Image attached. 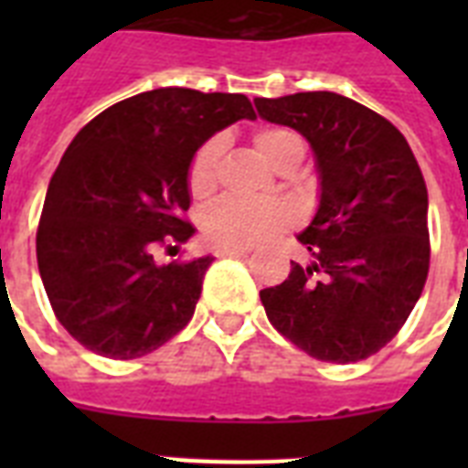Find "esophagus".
Returning a JSON list of instances; mask_svg holds the SVG:
<instances>
[{
	"instance_id": "obj_1",
	"label": "esophagus",
	"mask_w": 468,
	"mask_h": 468,
	"mask_svg": "<svg viewBox=\"0 0 468 468\" xmlns=\"http://www.w3.org/2000/svg\"><path fill=\"white\" fill-rule=\"evenodd\" d=\"M250 250L245 248H218L216 250V255L218 257H245Z\"/></svg>"
}]
</instances>
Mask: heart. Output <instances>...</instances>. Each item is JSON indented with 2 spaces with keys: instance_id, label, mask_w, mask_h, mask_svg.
Wrapping results in <instances>:
<instances>
[{
  "instance_id": "heart-1",
  "label": "heart",
  "mask_w": 468,
  "mask_h": 468,
  "mask_svg": "<svg viewBox=\"0 0 468 468\" xmlns=\"http://www.w3.org/2000/svg\"><path fill=\"white\" fill-rule=\"evenodd\" d=\"M301 138L286 128H262L255 133V148L264 160L274 165L292 143ZM223 143L218 138L204 143L191 160L189 191L194 197H208L216 186ZM293 208L284 201H250V198L223 197L213 201L201 216V230L206 240L218 248H252L271 235L282 233L293 223Z\"/></svg>"
}]
</instances>
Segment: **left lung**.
Listing matches in <instances>:
<instances>
[{
    "instance_id": "obj_1",
    "label": "left lung",
    "mask_w": 468,
    "mask_h": 468,
    "mask_svg": "<svg viewBox=\"0 0 468 468\" xmlns=\"http://www.w3.org/2000/svg\"><path fill=\"white\" fill-rule=\"evenodd\" d=\"M260 119L308 141L318 169L315 216L299 240L308 264L262 289L267 318L320 362L349 364L396 337L430 270L428 189L391 121L335 91L255 99Z\"/></svg>"
}]
</instances>
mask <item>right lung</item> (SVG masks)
Listing matches in <instances>:
<instances>
[{"instance_id":"right-lung-1","label":"right lung","mask_w":468,"mask_h":468,"mask_svg":"<svg viewBox=\"0 0 468 468\" xmlns=\"http://www.w3.org/2000/svg\"><path fill=\"white\" fill-rule=\"evenodd\" d=\"M255 119L245 94L160 87L109 106L75 135L48 186L38 271L62 327L97 355L135 359L194 315L213 257L157 264L197 233L189 167L211 135Z\"/></svg>"}]
</instances>
